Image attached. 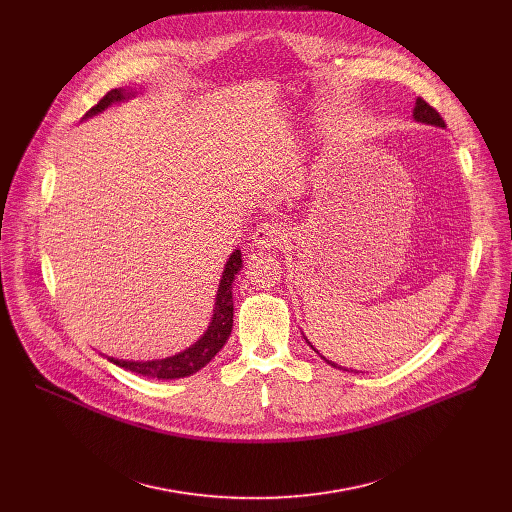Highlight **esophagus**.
I'll list each match as a JSON object with an SVG mask.
<instances>
[{
    "label": "esophagus",
    "instance_id": "1",
    "mask_svg": "<svg viewBox=\"0 0 512 512\" xmlns=\"http://www.w3.org/2000/svg\"><path fill=\"white\" fill-rule=\"evenodd\" d=\"M287 241V229L283 223L279 221H267L263 223L255 235H253V245L259 251H267V249H275L285 245Z\"/></svg>",
    "mask_w": 512,
    "mask_h": 512
}]
</instances>
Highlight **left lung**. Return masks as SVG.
<instances>
[{"label":"left lung","mask_w":512,"mask_h":512,"mask_svg":"<svg viewBox=\"0 0 512 512\" xmlns=\"http://www.w3.org/2000/svg\"><path fill=\"white\" fill-rule=\"evenodd\" d=\"M413 119L415 121H419V123H425V125H435V127H446V123H444V119H442V115L437 113L433 107H429L421 97L415 101V107H413ZM306 342L312 346V342L306 338ZM314 348V346H312ZM316 350V348H314ZM318 352V350H316ZM320 354V352H318ZM322 356V354H320ZM328 364H332V367H336V369H342V367H338V364H334L332 360H328L326 356H322ZM342 371H346V369H342Z\"/></svg>","instance_id":"left-lung-1"}]
</instances>
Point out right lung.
<instances>
[{"mask_svg": "<svg viewBox=\"0 0 512 512\" xmlns=\"http://www.w3.org/2000/svg\"><path fill=\"white\" fill-rule=\"evenodd\" d=\"M135 95H137L135 89H123V87L111 89L93 109L87 111V115L83 119L95 117V115L103 113L107 107H111L115 103H125ZM241 265H243L241 251L235 249L231 253L229 261L225 263L221 283H218L212 318H210L204 334L194 344H190L186 350H182L174 356L156 358V360H123V358H113L107 354H101V356H105L109 362L117 364V367H121L125 371H131L141 377H150V379L170 381V379H182V377L194 375L196 371L206 367V364L216 356L218 350L225 346V342L231 336V330H233V281H235V275L241 271Z\"/></svg>", "mask_w": 512, "mask_h": 512, "instance_id": "1", "label": "right lung"}]
</instances>
